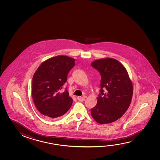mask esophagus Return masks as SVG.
Returning a JSON list of instances; mask_svg holds the SVG:
<instances>
[{
  "label": "esophagus",
  "mask_w": 160,
  "mask_h": 160,
  "mask_svg": "<svg viewBox=\"0 0 160 160\" xmlns=\"http://www.w3.org/2000/svg\"><path fill=\"white\" fill-rule=\"evenodd\" d=\"M77 99L79 101H82V102H84V101L85 100V97H77Z\"/></svg>",
  "instance_id": "1"
}]
</instances>
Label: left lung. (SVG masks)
Wrapping results in <instances>:
<instances>
[{"label":"left lung","instance_id":"left-lung-1","mask_svg":"<svg viewBox=\"0 0 160 160\" xmlns=\"http://www.w3.org/2000/svg\"><path fill=\"white\" fill-rule=\"evenodd\" d=\"M91 65L101 75L100 92L91 114L101 124L112 123L121 118L131 104L132 81L124 66L114 58L97 60Z\"/></svg>","mask_w":160,"mask_h":160}]
</instances>
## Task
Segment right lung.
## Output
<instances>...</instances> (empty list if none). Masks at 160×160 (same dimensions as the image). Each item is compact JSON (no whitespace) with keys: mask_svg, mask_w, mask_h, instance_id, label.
Here are the masks:
<instances>
[{"mask_svg":"<svg viewBox=\"0 0 160 160\" xmlns=\"http://www.w3.org/2000/svg\"><path fill=\"white\" fill-rule=\"evenodd\" d=\"M75 61L66 56H55L42 62L34 73L32 98L37 110L48 118H59L71 107L73 100L68 89L61 90Z\"/></svg>","mask_w":160,"mask_h":160,"instance_id":"add662e5","label":"right lung"}]
</instances>
